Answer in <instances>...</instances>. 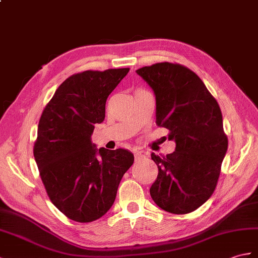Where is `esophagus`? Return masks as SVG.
Masks as SVG:
<instances>
[{
	"label": "esophagus",
	"instance_id": "esophagus-1",
	"mask_svg": "<svg viewBox=\"0 0 258 258\" xmlns=\"http://www.w3.org/2000/svg\"><path fill=\"white\" fill-rule=\"evenodd\" d=\"M143 157H145V154H144L143 152H136L135 153V159H141Z\"/></svg>",
	"mask_w": 258,
	"mask_h": 258
}]
</instances>
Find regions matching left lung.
Returning a JSON list of instances; mask_svg holds the SVG:
<instances>
[{
  "label": "left lung",
  "instance_id": "left-lung-1",
  "mask_svg": "<svg viewBox=\"0 0 258 258\" xmlns=\"http://www.w3.org/2000/svg\"><path fill=\"white\" fill-rule=\"evenodd\" d=\"M136 73L156 97V124L169 130L175 152L152 159L158 176L151 197L163 210L185 214L197 210L217 187L227 137L222 113L205 83L184 66L159 62Z\"/></svg>",
  "mask_w": 258,
  "mask_h": 258
}]
</instances>
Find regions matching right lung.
Returning a JSON list of instances; mask_svg holds the SVG:
<instances>
[{
    "label": "right lung",
    "instance_id": "obj_1",
    "mask_svg": "<svg viewBox=\"0 0 258 258\" xmlns=\"http://www.w3.org/2000/svg\"><path fill=\"white\" fill-rule=\"evenodd\" d=\"M130 68L87 70L66 79L40 116L34 157L50 201L66 217L87 223L114 203L118 184L134 163L127 149L97 148L94 124Z\"/></svg>",
    "mask_w": 258,
    "mask_h": 258
}]
</instances>
